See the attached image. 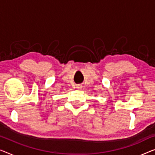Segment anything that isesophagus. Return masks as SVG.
Returning a JSON list of instances; mask_svg holds the SVG:
<instances>
[{
  "mask_svg": "<svg viewBox=\"0 0 155 155\" xmlns=\"http://www.w3.org/2000/svg\"><path fill=\"white\" fill-rule=\"evenodd\" d=\"M77 89H81V85H77Z\"/></svg>",
  "mask_w": 155,
  "mask_h": 155,
  "instance_id": "esophagus-1",
  "label": "esophagus"
}]
</instances>
